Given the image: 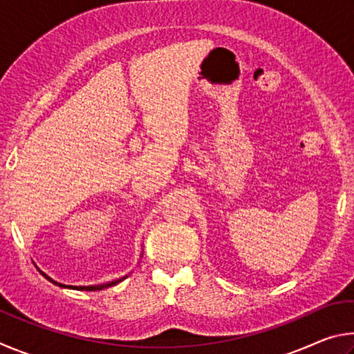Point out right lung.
I'll return each instance as SVG.
<instances>
[{
  "instance_id": "obj_1",
  "label": "right lung",
  "mask_w": 354,
  "mask_h": 354,
  "mask_svg": "<svg viewBox=\"0 0 354 354\" xmlns=\"http://www.w3.org/2000/svg\"><path fill=\"white\" fill-rule=\"evenodd\" d=\"M41 274H44V277L50 281V283H53V284H56V286H59V287H68V289H76V290H103V289H106V287H111V286H115V284H118L120 281H123L124 278L127 277H123V278H120V279H115V281H111V283H106V284H98V286H65V284H61V283H56L55 279L53 278H50L48 277L46 273H44L41 270H39Z\"/></svg>"
}]
</instances>
